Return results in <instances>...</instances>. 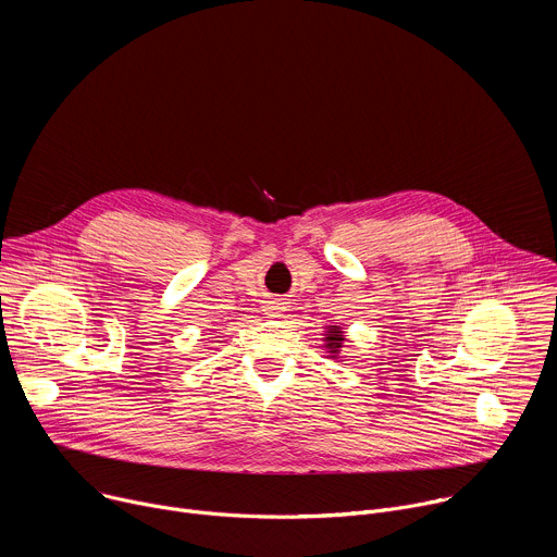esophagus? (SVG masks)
Instances as JSON below:
<instances>
[{
    "label": "esophagus",
    "mask_w": 557,
    "mask_h": 557,
    "mask_svg": "<svg viewBox=\"0 0 557 557\" xmlns=\"http://www.w3.org/2000/svg\"><path fill=\"white\" fill-rule=\"evenodd\" d=\"M284 310V306H282V301L280 299H269V301H264V312L267 314H277V312H282Z\"/></svg>",
    "instance_id": "34e87169"
}]
</instances>
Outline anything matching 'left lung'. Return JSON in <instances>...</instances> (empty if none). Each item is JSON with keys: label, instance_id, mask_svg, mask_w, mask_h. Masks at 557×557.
<instances>
[{"label": "left lung", "instance_id": "left-lung-1", "mask_svg": "<svg viewBox=\"0 0 557 557\" xmlns=\"http://www.w3.org/2000/svg\"><path fill=\"white\" fill-rule=\"evenodd\" d=\"M324 342H326V344H324V348L331 352V357H333V359H337L339 348H342V344H344V331H342L339 326H329Z\"/></svg>", "mask_w": 557, "mask_h": 557}]
</instances>
